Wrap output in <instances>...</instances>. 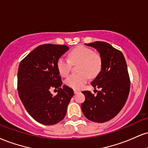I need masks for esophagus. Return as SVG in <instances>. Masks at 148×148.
Here are the masks:
<instances>
[{
    "label": "esophagus",
    "mask_w": 148,
    "mask_h": 148,
    "mask_svg": "<svg viewBox=\"0 0 148 148\" xmlns=\"http://www.w3.org/2000/svg\"><path fill=\"white\" fill-rule=\"evenodd\" d=\"M74 94H78L79 92V91L77 90H74Z\"/></svg>",
    "instance_id": "obj_1"
}]
</instances>
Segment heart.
I'll return each instance as SVG.
<instances>
[{"instance_id": "b5f03b06", "label": "heart", "mask_w": 148, "mask_h": 148, "mask_svg": "<svg viewBox=\"0 0 148 148\" xmlns=\"http://www.w3.org/2000/svg\"><path fill=\"white\" fill-rule=\"evenodd\" d=\"M79 63L76 74H72L65 80V84L69 88L79 90L87 83L89 76L97 77L102 69V58L100 54L94 52L92 49L83 45L74 47L69 54V59L63 56L58 58L56 67L59 74L63 77L70 72L72 64Z\"/></svg>"}]
</instances>
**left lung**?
<instances>
[{
  "label": "left lung",
  "mask_w": 148,
  "mask_h": 148,
  "mask_svg": "<svg viewBox=\"0 0 148 148\" xmlns=\"http://www.w3.org/2000/svg\"><path fill=\"white\" fill-rule=\"evenodd\" d=\"M97 49L102 58L100 74L91 83L101 89L97 95L83 91L85 100L81 110L87 119L96 123L111 120L123 108L129 95L130 79L123 53L106 42L85 44Z\"/></svg>",
  "instance_id": "8db88e82"
}]
</instances>
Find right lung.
I'll list each match as a JSON object with an SVG mask.
<instances>
[{
    "instance_id": "right-lung-1",
    "label": "right lung",
    "mask_w": 148,
    "mask_h": 148,
    "mask_svg": "<svg viewBox=\"0 0 148 148\" xmlns=\"http://www.w3.org/2000/svg\"><path fill=\"white\" fill-rule=\"evenodd\" d=\"M68 49L64 45H39L19 65V97L27 112L43 125H54L63 120L74 95L72 88L61 87L63 82L56 67L57 60ZM52 88L58 89L56 96L51 94Z\"/></svg>"
}]
</instances>
